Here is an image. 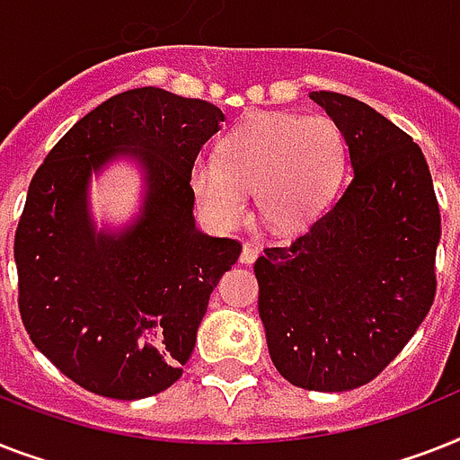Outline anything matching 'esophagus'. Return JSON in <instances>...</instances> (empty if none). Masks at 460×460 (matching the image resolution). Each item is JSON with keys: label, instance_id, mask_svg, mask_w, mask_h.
I'll return each instance as SVG.
<instances>
[{"label": "esophagus", "instance_id": "obj_1", "mask_svg": "<svg viewBox=\"0 0 460 460\" xmlns=\"http://www.w3.org/2000/svg\"><path fill=\"white\" fill-rule=\"evenodd\" d=\"M259 253H261V247L256 244V242H244V244H242L240 261L242 263H253V261L259 259Z\"/></svg>", "mask_w": 460, "mask_h": 460}]
</instances>
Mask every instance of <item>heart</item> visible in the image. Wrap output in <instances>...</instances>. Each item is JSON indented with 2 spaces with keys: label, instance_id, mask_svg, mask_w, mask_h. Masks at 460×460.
I'll use <instances>...</instances> for the list:
<instances>
[{
  "label": "heart",
  "instance_id": "1",
  "mask_svg": "<svg viewBox=\"0 0 460 460\" xmlns=\"http://www.w3.org/2000/svg\"><path fill=\"white\" fill-rule=\"evenodd\" d=\"M344 159L347 145L328 116L263 113L226 135L218 156L194 161L192 185L218 226H237L247 213V190H256L268 226L289 233L328 207Z\"/></svg>",
  "mask_w": 460,
  "mask_h": 460
}]
</instances>
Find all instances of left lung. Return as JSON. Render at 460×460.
<instances>
[{"label":"left lung","instance_id":"8db88e82","mask_svg":"<svg viewBox=\"0 0 460 460\" xmlns=\"http://www.w3.org/2000/svg\"><path fill=\"white\" fill-rule=\"evenodd\" d=\"M349 145L354 175L328 211L253 263L268 351L301 389L376 380L428 315L442 216L420 146L358 99L311 92Z\"/></svg>","mask_w":460,"mask_h":460}]
</instances>
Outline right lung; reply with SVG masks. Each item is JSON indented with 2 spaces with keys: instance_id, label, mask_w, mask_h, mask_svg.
I'll return each instance as SVG.
<instances>
[{
  "instance_id": "right-lung-1",
  "label": "right lung",
  "mask_w": 460,
  "mask_h": 460,
  "mask_svg": "<svg viewBox=\"0 0 460 460\" xmlns=\"http://www.w3.org/2000/svg\"><path fill=\"white\" fill-rule=\"evenodd\" d=\"M223 119L204 99L120 92L66 132L32 175L13 237L21 321L94 394L132 402L171 387L213 288L240 259V242L199 233L192 218V166ZM116 153L143 161L150 192L130 231L97 235L86 182Z\"/></svg>"
}]
</instances>
